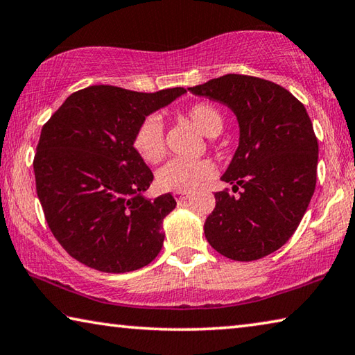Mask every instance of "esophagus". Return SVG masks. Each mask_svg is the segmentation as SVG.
Masks as SVG:
<instances>
[{
    "instance_id": "34e87169",
    "label": "esophagus",
    "mask_w": 355,
    "mask_h": 355,
    "mask_svg": "<svg viewBox=\"0 0 355 355\" xmlns=\"http://www.w3.org/2000/svg\"><path fill=\"white\" fill-rule=\"evenodd\" d=\"M173 198H175L178 202H182L184 199H188L189 194L188 193H183V191H175V193H173Z\"/></svg>"
}]
</instances>
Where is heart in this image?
Masks as SVG:
<instances>
[{"mask_svg":"<svg viewBox=\"0 0 355 355\" xmlns=\"http://www.w3.org/2000/svg\"><path fill=\"white\" fill-rule=\"evenodd\" d=\"M187 116L208 137H215L224 126V116L216 105L196 103L187 110ZM134 148L147 162H159L166 153L164 128L157 115L144 118L132 140ZM215 175V166L208 159H172L156 173V183L162 191H188Z\"/></svg>","mask_w":355,"mask_h":355,"instance_id":"heart-1","label":"heart"}]
</instances>
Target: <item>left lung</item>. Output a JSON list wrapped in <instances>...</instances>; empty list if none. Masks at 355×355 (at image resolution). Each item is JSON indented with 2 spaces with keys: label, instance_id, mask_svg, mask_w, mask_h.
Here are the masks:
<instances>
[{
  "label": "left lung",
  "instance_id": "obj_1",
  "mask_svg": "<svg viewBox=\"0 0 355 355\" xmlns=\"http://www.w3.org/2000/svg\"><path fill=\"white\" fill-rule=\"evenodd\" d=\"M237 115L239 148L204 232L219 254L248 262L272 254L299 227L316 188L318 139L294 94L259 77L226 74L188 88Z\"/></svg>",
  "mask_w": 355,
  "mask_h": 355
}]
</instances>
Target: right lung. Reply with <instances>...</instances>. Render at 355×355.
<instances>
[{
  "mask_svg": "<svg viewBox=\"0 0 355 355\" xmlns=\"http://www.w3.org/2000/svg\"><path fill=\"white\" fill-rule=\"evenodd\" d=\"M187 93H139L93 85L72 93L42 126L36 191L53 237L67 254L105 273L142 268L159 254L171 193L144 198L153 182L132 140L147 115Z\"/></svg>",
  "mask_w": 355,
  "mask_h": 355,
  "instance_id": "add662e5",
  "label": "right lung"
}]
</instances>
